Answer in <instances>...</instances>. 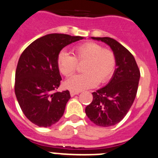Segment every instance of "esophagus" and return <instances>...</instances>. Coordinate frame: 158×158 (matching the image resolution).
Returning <instances> with one entry per match:
<instances>
[{
  "mask_svg": "<svg viewBox=\"0 0 158 158\" xmlns=\"http://www.w3.org/2000/svg\"><path fill=\"white\" fill-rule=\"evenodd\" d=\"M79 92H74V91H71L70 92V95L71 97H74L75 95H77V94H79Z\"/></svg>",
  "mask_w": 158,
  "mask_h": 158,
  "instance_id": "1",
  "label": "esophagus"
}]
</instances>
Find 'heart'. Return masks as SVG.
Listing matches in <instances>:
<instances>
[{
    "instance_id": "b5f03b06",
    "label": "heart",
    "mask_w": 158,
    "mask_h": 158,
    "mask_svg": "<svg viewBox=\"0 0 158 158\" xmlns=\"http://www.w3.org/2000/svg\"><path fill=\"white\" fill-rule=\"evenodd\" d=\"M74 56L67 51H61L57 56V66L59 72L65 76L73 74L78 62L84 63L83 72L75 75L64 82L66 89L74 92L95 87L98 82L105 83L112 77L116 68V57L114 53L94 42H86L76 46Z\"/></svg>"
}]
</instances>
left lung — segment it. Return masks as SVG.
<instances>
[{
    "instance_id": "8db88e82",
    "label": "left lung",
    "mask_w": 158,
    "mask_h": 158,
    "mask_svg": "<svg viewBox=\"0 0 158 158\" xmlns=\"http://www.w3.org/2000/svg\"><path fill=\"white\" fill-rule=\"evenodd\" d=\"M105 43L113 51L116 66L107 86L92 93L93 101L85 111L89 120L101 127L120 122L134 102L139 85L140 72L133 55L115 40L110 37H91Z\"/></svg>"
}]
</instances>
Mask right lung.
Here are the masks:
<instances>
[{
	"instance_id": "add662e5",
	"label": "right lung",
	"mask_w": 158,
	"mask_h": 158,
	"mask_svg": "<svg viewBox=\"0 0 158 158\" xmlns=\"http://www.w3.org/2000/svg\"><path fill=\"white\" fill-rule=\"evenodd\" d=\"M83 38L46 35L29 44L19 57L15 93L23 112L36 126L50 127L62 117L71 96L69 90L56 91L61 80L57 56L65 46Z\"/></svg>"
}]
</instances>
